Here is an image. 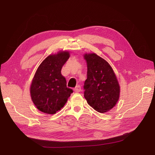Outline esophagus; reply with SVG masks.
<instances>
[{
	"label": "esophagus",
	"mask_w": 155,
	"mask_h": 155,
	"mask_svg": "<svg viewBox=\"0 0 155 155\" xmlns=\"http://www.w3.org/2000/svg\"><path fill=\"white\" fill-rule=\"evenodd\" d=\"M75 92H80L81 91V87L80 85H77L74 89H73Z\"/></svg>",
	"instance_id": "esophagus-1"
}]
</instances>
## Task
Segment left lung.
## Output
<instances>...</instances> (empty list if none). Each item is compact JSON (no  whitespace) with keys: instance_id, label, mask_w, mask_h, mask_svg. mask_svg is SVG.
Instances as JSON below:
<instances>
[{"instance_id":"left-lung-1","label":"left lung","mask_w":155,"mask_h":155,"mask_svg":"<svg viewBox=\"0 0 155 155\" xmlns=\"http://www.w3.org/2000/svg\"><path fill=\"white\" fill-rule=\"evenodd\" d=\"M84 57L87 63L85 98L97 112H107L115 106L119 97L120 87L116 75L110 64L96 54H86Z\"/></svg>"}]
</instances>
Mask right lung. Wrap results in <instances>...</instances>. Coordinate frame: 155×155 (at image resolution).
Instances as JSON below:
<instances>
[{"mask_svg":"<svg viewBox=\"0 0 155 155\" xmlns=\"http://www.w3.org/2000/svg\"><path fill=\"white\" fill-rule=\"evenodd\" d=\"M69 57L68 51L50 55L37 69L30 92L32 102L40 111L54 114L64 106L73 93L61 74V68Z\"/></svg>","mask_w":155,"mask_h":155,"instance_id":"obj_1","label":"right lung"}]
</instances>
